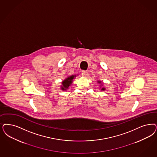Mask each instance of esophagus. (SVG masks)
Here are the masks:
<instances>
[{
    "instance_id": "34e87169",
    "label": "esophagus",
    "mask_w": 157,
    "mask_h": 157,
    "mask_svg": "<svg viewBox=\"0 0 157 157\" xmlns=\"http://www.w3.org/2000/svg\"><path fill=\"white\" fill-rule=\"evenodd\" d=\"M82 74L84 76H87L88 75V72L87 71H82Z\"/></svg>"
}]
</instances>
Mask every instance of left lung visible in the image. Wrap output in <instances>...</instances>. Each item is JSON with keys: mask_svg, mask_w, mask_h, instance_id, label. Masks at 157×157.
I'll use <instances>...</instances> for the list:
<instances>
[{"mask_svg": "<svg viewBox=\"0 0 157 157\" xmlns=\"http://www.w3.org/2000/svg\"><path fill=\"white\" fill-rule=\"evenodd\" d=\"M98 83H101V81H98ZM101 90H105V88L104 87H101Z\"/></svg>", "mask_w": 157, "mask_h": 157, "instance_id": "8db88e82", "label": "left lung"}]
</instances>
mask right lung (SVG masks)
Segmentation results:
<instances>
[{
  "mask_svg": "<svg viewBox=\"0 0 157 157\" xmlns=\"http://www.w3.org/2000/svg\"><path fill=\"white\" fill-rule=\"evenodd\" d=\"M76 77L75 75H72L70 76L68 78H67L64 81L62 82V85L61 86V89L63 90H66L67 89H68L69 86L72 83L73 79Z\"/></svg>",
  "mask_w": 157,
  "mask_h": 157,
  "instance_id": "1",
  "label": "right lung"
}]
</instances>
